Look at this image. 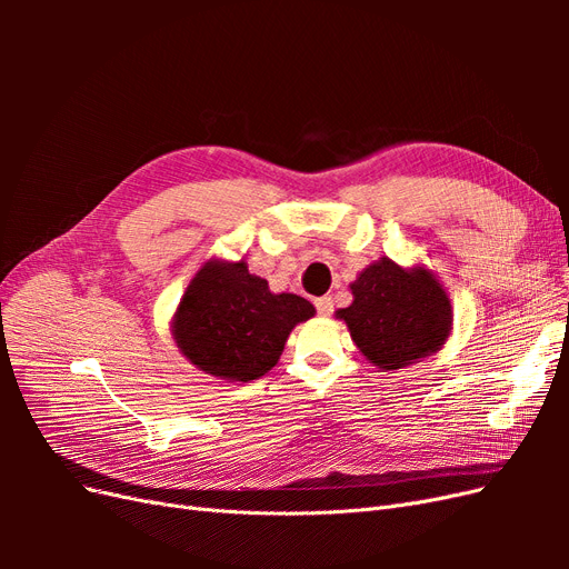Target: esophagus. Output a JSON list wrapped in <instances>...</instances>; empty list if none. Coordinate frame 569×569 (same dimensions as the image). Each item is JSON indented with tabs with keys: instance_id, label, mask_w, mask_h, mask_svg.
<instances>
[{
	"instance_id": "obj_1",
	"label": "esophagus",
	"mask_w": 569,
	"mask_h": 569,
	"mask_svg": "<svg viewBox=\"0 0 569 569\" xmlns=\"http://www.w3.org/2000/svg\"><path fill=\"white\" fill-rule=\"evenodd\" d=\"M316 308L320 316H330L335 311V301H332V297H320V299H316Z\"/></svg>"
}]
</instances>
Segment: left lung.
Returning a JSON list of instances; mask_svg holds the SVG:
<instances>
[{"label": "left lung", "mask_w": 569, "mask_h": 569, "mask_svg": "<svg viewBox=\"0 0 569 569\" xmlns=\"http://www.w3.org/2000/svg\"><path fill=\"white\" fill-rule=\"evenodd\" d=\"M353 301L335 318L375 368L401 370L443 349L453 330V306L437 274L422 263L403 268L380 258L349 284Z\"/></svg>", "instance_id": "8db88e82"}]
</instances>
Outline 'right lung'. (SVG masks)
I'll use <instances>...</instances> for the list:
<instances>
[{
  "mask_svg": "<svg viewBox=\"0 0 569 569\" xmlns=\"http://www.w3.org/2000/svg\"><path fill=\"white\" fill-rule=\"evenodd\" d=\"M316 308L303 297L274 295L249 272L247 258H209L170 320L178 351L201 372L228 382H251L278 366L287 337Z\"/></svg>",
  "mask_w": 569,
  "mask_h": 569,
  "instance_id": "1",
  "label": "right lung"
}]
</instances>
